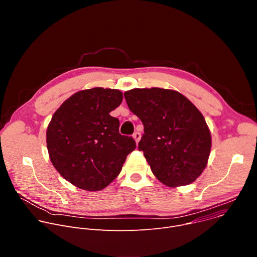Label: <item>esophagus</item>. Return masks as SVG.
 Segmentation results:
<instances>
[{"mask_svg": "<svg viewBox=\"0 0 257 257\" xmlns=\"http://www.w3.org/2000/svg\"><path fill=\"white\" fill-rule=\"evenodd\" d=\"M133 138H134L136 144H138V142H139V140H140V138H141V134H140L139 132H135V133L133 134Z\"/></svg>", "mask_w": 257, "mask_h": 257, "instance_id": "34e87169", "label": "esophagus"}]
</instances>
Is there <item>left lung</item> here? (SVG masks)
Wrapping results in <instances>:
<instances>
[{"label": "left lung", "mask_w": 257, "mask_h": 257, "mask_svg": "<svg viewBox=\"0 0 257 257\" xmlns=\"http://www.w3.org/2000/svg\"><path fill=\"white\" fill-rule=\"evenodd\" d=\"M144 126L138 143L154 175L169 187L191 184L205 169L211 134L199 109L182 93L159 87L124 93Z\"/></svg>", "instance_id": "obj_1"}]
</instances>
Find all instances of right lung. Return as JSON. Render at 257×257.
<instances>
[{
    "label": "right lung",
    "mask_w": 257,
    "mask_h": 257,
    "mask_svg": "<svg viewBox=\"0 0 257 257\" xmlns=\"http://www.w3.org/2000/svg\"><path fill=\"white\" fill-rule=\"evenodd\" d=\"M122 100L118 89L93 87L71 95L53 115L47 129L50 160L71 184L102 190L135 150L134 139L121 135L119 120L109 115Z\"/></svg>",
    "instance_id": "1"
}]
</instances>
